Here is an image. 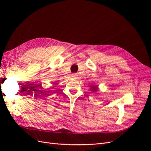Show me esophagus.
Segmentation results:
<instances>
[{"instance_id":"1","label":"esophagus","mask_w":151,"mask_h":151,"mask_svg":"<svg viewBox=\"0 0 151 151\" xmlns=\"http://www.w3.org/2000/svg\"><path fill=\"white\" fill-rule=\"evenodd\" d=\"M77 74H73L72 75V77H73V78H77Z\"/></svg>"}]
</instances>
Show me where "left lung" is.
<instances>
[{
	"label": "left lung",
	"mask_w": 151,
	"mask_h": 151,
	"mask_svg": "<svg viewBox=\"0 0 151 151\" xmlns=\"http://www.w3.org/2000/svg\"><path fill=\"white\" fill-rule=\"evenodd\" d=\"M90 90L91 92H93V93H96L98 91V86H90Z\"/></svg>",
	"instance_id": "1"
}]
</instances>
